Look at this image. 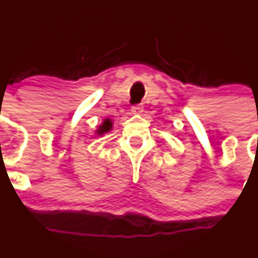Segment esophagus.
Listing matches in <instances>:
<instances>
[{"label":"esophagus","mask_w":258,"mask_h":258,"mask_svg":"<svg viewBox=\"0 0 258 258\" xmlns=\"http://www.w3.org/2000/svg\"><path fill=\"white\" fill-rule=\"evenodd\" d=\"M143 111L142 105H133L132 106V113L133 114H140Z\"/></svg>","instance_id":"34e87169"}]
</instances>
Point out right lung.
Returning <instances> with one entry per match:
<instances>
[{
	"mask_svg": "<svg viewBox=\"0 0 258 258\" xmlns=\"http://www.w3.org/2000/svg\"><path fill=\"white\" fill-rule=\"evenodd\" d=\"M110 129H111V121L109 120V119H105V120H104V123L101 124L100 128H99V130H98V134H104V133L109 132Z\"/></svg>",
	"mask_w": 258,
	"mask_h": 258,
	"instance_id": "1",
	"label": "right lung"
}]
</instances>
